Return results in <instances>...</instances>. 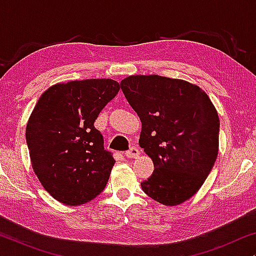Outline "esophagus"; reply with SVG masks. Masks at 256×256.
<instances>
[{
  "label": "esophagus",
  "mask_w": 256,
  "mask_h": 256,
  "mask_svg": "<svg viewBox=\"0 0 256 256\" xmlns=\"http://www.w3.org/2000/svg\"><path fill=\"white\" fill-rule=\"evenodd\" d=\"M138 154H140V152H138V149L136 148V146H132L130 149L129 150H127V152H124V155L128 157V158H136V157L138 156Z\"/></svg>",
  "instance_id": "obj_1"
}]
</instances>
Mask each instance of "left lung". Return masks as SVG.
Returning a JSON list of instances; mask_svg holds the SVG:
<instances>
[{
	"label": "left lung",
	"instance_id": "obj_1",
	"mask_svg": "<svg viewBox=\"0 0 256 256\" xmlns=\"http://www.w3.org/2000/svg\"><path fill=\"white\" fill-rule=\"evenodd\" d=\"M141 118L138 143L154 162L144 194L178 205L197 192L211 172L219 146V118L204 90L180 79L130 76L120 84Z\"/></svg>",
	"mask_w": 256,
	"mask_h": 256
}]
</instances>
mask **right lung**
Returning <instances> with one entry per match:
<instances>
[{"instance_id":"add662e5","label":"right lung","mask_w":256,"mask_h":256,"mask_svg":"<svg viewBox=\"0 0 256 256\" xmlns=\"http://www.w3.org/2000/svg\"><path fill=\"white\" fill-rule=\"evenodd\" d=\"M118 90L112 79L57 84L42 94L30 115L26 138L34 171L62 204H85L106 186L115 160L94 121Z\"/></svg>"}]
</instances>
